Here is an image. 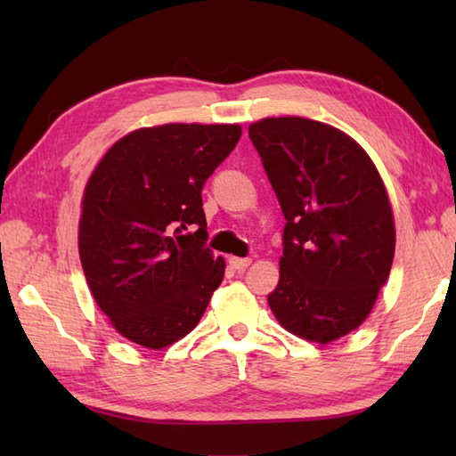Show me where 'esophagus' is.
Returning <instances> with one entry per match:
<instances>
[{
  "label": "esophagus",
  "instance_id": "esophagus-1",
  "mask_svg": "<svg viewBox=\"0 0 456 456\" xmlns=\"http://www.w3.org/2000/svg\"><path fill=\"white\" fill-rule=\"evenodd\" d=\"M229 265L235 270H245L250 266V258H240V256H229Z\"/></svg>",
  "mask_w": 456,
  "mask_h": 456
}]
</instances>
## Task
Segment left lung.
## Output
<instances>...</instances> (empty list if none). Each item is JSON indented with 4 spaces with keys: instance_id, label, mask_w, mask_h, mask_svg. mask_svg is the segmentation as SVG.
<instances>
[{
    "instance_id": "8db88e82",
    "label": "left lung",
    "mask_w": 456,
    "mask_h": 456,
    "mask_svg": "<svg viewBox=\"0 0 456 456\" xmlns=\"http://www.w3.org/2000/svg\"><path fill=\"white\" fill-rule=\"evenodd\" d=\"M248 137L286 219L270 309L297 337L335 341L364 322L390 276L395 233L380 174L348 134L319 121L270 118Z\"/></svg>"
}]
</instances>
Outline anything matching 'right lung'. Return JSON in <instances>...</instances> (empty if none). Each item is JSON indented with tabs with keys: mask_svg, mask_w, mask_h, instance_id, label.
<instances>
[{
	"mask_svg": "<svg viewBox=\"0 0 456 456\" xmlns=\"http://www.w3.org/2000/svg\"><path fill=\"white\" fill-rule=\"evenodd\" d=\"M239 125L139 129L105 152L86 186L80 260L95 304L129 341L162 348L206 312L225 260L206 245L203 183Z\"/></svg>",
	"mask_w": 456,
	"mask_h": 456,
	"instance_id": "obj_1",
	"label": "right lung"
}]
</instances>
